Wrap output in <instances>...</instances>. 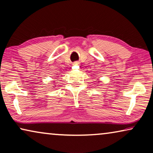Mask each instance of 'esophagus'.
<instances>
[{"label": "esophagus", "mask_w": 153, "mask_h": 153, "mask_svg": "<svg viewBox=\"0 0 153 153\" xmlns=\"http://www.w3.org/2000/svg\"><path fill=\"white\" fill-rule=\"evenodd\" d=\"M74 65H79V62H74Z\"/></svg>", "instance_id": "obj_1"}]
</instances>
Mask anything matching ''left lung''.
<instances>
[{
  "label": "left lung",
  "instance_id": "1",
  "mask_svg": "<svg viewBox=\"0 0 153 153\" xmlns=\"http://www.w3.org/2000/svg\"><path fill=\"white\" fill-rule=\"evenodd\" d=\"M98 82H100V81H98Z\"/></svg>",
  "mask_w": 153,
  "mask_h": 153
}]
</instances>
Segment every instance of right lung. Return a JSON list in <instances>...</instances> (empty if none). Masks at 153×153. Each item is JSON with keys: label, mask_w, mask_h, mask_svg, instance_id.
Instances as JSON below:
<instances>
[{"label": "right lung", "mask_w": 153, "mask_h": 153, "mask_svg": "<svg viewBox=\"0 0 153 153\" xmlns=\"http://www.w3.org/2000/svg\"><path fill=\"white\" fill-rule=\"evenodd\" d=\"M53 87H54V86H53Z\"/></svg>", "instance_id": "1"}]
</instances>
